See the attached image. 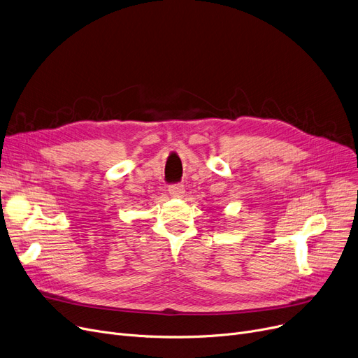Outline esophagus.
<instances>
[{"mask_svg":"<svg viewBox=\"0 0 358 358\" xmlns=\"http://www.w3.org/2000/svg\"><path fill=\"white\" fill-rule=\"evenodd\" d=\"M168 192L173 197H181L185 193V189L181 182H177V184H171L168 187Z\"/></svg>","mask_w":358,"mask_h":358,"instance_id":"1","label":"esophagus"}]
</instances>
